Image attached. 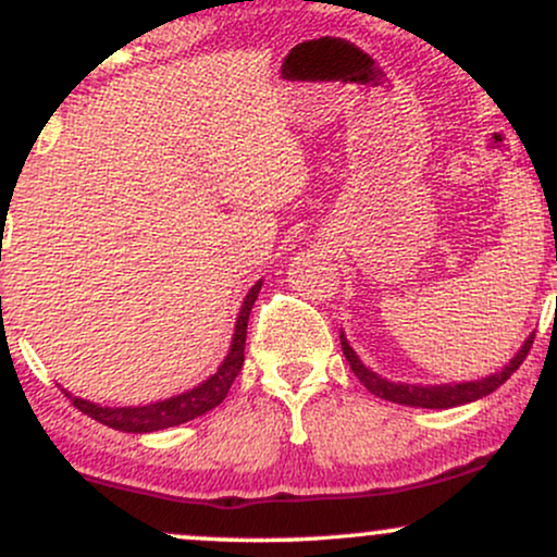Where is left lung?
I'll return each instance as SVG.
<instances>
[{
    "mask_svg": "<svg viewBox=\"0 0 557 557\" xmlns=\"http://www.w3.org/2000/svg\"><path fill=\"white\" fill-rule=\"evenodd\" d=\"M534 335H529L523 345L519 348V354L513 356L500 372L482 376V380L474 382H456V385H403V382H387L382 380L380 374H374L372 369L363 367V361L356 356V350L350 348L345 335H341V345H343V354L345 361L350 363L354 374L359 376L361 385L369 389V393L376 395V398H385L389 403H400V406H411V408H453V406H463V403L479 400L484 395L495 393L497 387L508 380L516 369L521 367L523 359L529 356V348H532Z\"/></svg>",
    "mask_w": 557,
    "mask_h": 557,
    "instance_id": "8db88e82",
    "label": "left lung"
}]
</instances>
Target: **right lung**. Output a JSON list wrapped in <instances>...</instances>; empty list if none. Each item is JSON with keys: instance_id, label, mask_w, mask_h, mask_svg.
I'll return each mask as SVG.
<instances>
[{"instance_id": "1", "label": "right lung", "mask_w": 557, "mask_h": 557, "mask_svg": "<svg viewBox=\"0 0 557 557\" xmlns=\"http://www.w3.org/2000/svg\"><path fill=\"white\" fill-rule=\"evenodd\" d=\"M261 290V280L257 285L248 290V296L243 298L240 314L235 319V332H233V343H230V350L225 356V361L220 363V369L209 376L207 382L188 389V393L175 395V398L159 400V403H149V406H125V408H112V406H99V403L83 400L70 395L65 389V395L73 400V406L78 411L86 413L99 421V424L112 426V430L120 432H133V434H144V432H157V430H168V426H177L185 424V421L201 417V413L212 411L214 406H220L222 400L227 398V389L233 385V380L238 376L240 367H243V348H246V330H248V314H251V306L257 300Z\"/></svg>"}]
</instances>
